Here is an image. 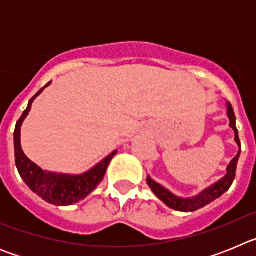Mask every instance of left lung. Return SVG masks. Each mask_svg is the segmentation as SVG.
Instances as JSON below:
<instances>
[{"mask_svg":"<svg viewBox=\"0 0 256 256\" xmlns=\"http://www.w3.org/2000/svg\"><path fill=\"white\" fill-rule=\"evenodd\" d=\"M227 106V115L230 118V126L234 130V142L238 146V152L234 156V159L230 160V165L226 169V176L223 178H220L219 180L214 182L212 184H210L209 187H206L205 190L198 194V195L192 196V198H180L177 196L176 194L170 191V190L165 188L164 186H162L160 183L156 182L155 180L148 176L146 180H148V187L151 188V191L155 194V196L159 200H162L165 205L173 210H177V212H196V210L201 209V208L206 206L208 204L212 202L214 200H216L218 198H220L223 194L230 190V187L232 186V183L234 180V176H236V168L237 162L240 159V154H241V142L238 138V130H237L236 126V116H234V108L230 102H226Z\"/></svg>","mask_w":256,"mask_h":256,"instance_id":"left-lung-1","label":"left lung"}]
</instances>
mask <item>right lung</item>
I'll return each mask as SVG.
<instances>
[{
	"label": "right lung",
	"mask_w": 256,
	"mask_h": 256,
	"mask_svg": "<svg viewBox=\"0 0 256 256\" xmlns=\"http://www.w3.org/2000/svg\"><path fill=\"white\" fill-rule=\"evenodd\" d=\"M51 84L47 83L42 90L32 97L28 106L24 110L22 115L18 120L15 132H14V148H15V164L19 172L22 180L26 182V186L32 191L37 194L40 198L56 206H68L79 202L87 198L94 188L104 180L108 164L112 159L116 155L118 150L108 154L100 162H97L90 170L80 174H66L56 173V172L44 170L38 166L36 162H32L28 156L24 154L20 144V130H22V122L26 120L32 108V104L44 92V88Z\"/></svg>",
	"instance_id": "add662e5"
}]
</instances>
